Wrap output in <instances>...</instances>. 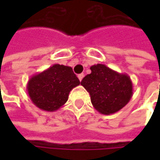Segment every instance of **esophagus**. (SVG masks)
Returning a JSON list of instances; mask_svg holds the SVG:
<instances>
[{
  "label": "esophagus",
  "mask_w": 160,
  "mask_h": 160,
  "mask_svg": "<svg viewBox=\"0 0 160 160\" xmlns=\"http://www.w3.org/2000/svg\"><path fill=\"white\" fill-rule=\"evenodd\" d=\"M78 78H79L80 81H81V80H82V79L84 78V74H83V73H81V74H79V75H78Z\"/></svg>",
  "instance_id": "obj_1"
}]
</instances>
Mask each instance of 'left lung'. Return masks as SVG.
<instances>
[{"label":"left lung","mask_w":160,"mask_h":160,"mask_svg":"<svg viewBox=\"0 0 160 160\" xmlns=\"http://www.w3.org/2000/svg\"><path fill=\"white\" fill-rule=\"evenodd\" d=\"M91 74L80 84L90 93L93 108L101 114L110 115L124 108L131 100L133 89L131 78L118 73L104 64L93 65Z\"/></svg>","instance_id":"8db88e82"}]
</instances>
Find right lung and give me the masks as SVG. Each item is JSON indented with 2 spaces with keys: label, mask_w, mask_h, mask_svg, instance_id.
Listing matches in <instances>:
<instances>
[{
  "label": "right lung",
  "mask_w": 160,
  "mask_h": 160,
  "mask_svg": "<svg viewBox=\"0 0 160 160\" xmlns=\"http://www.w3.org/2000/svg\"><path fill=\"white\" fill-rule=\"evenodd\" d=\"M80 83L70 67L54 64L33 75L28 81L27 91L37 108L52 112L67 103L70 91Z\"/></svg>",
  "instance_id": "1"
}]
</instances>
